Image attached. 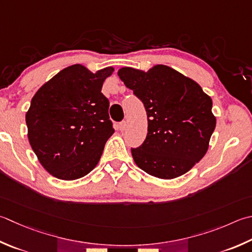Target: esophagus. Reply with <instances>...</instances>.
<instances>
[{
  "mask_svg": "<svg viewBox=\"0 0 252 252\" xmlns=\"http://www.w3.org/2000/svg\"><path fill=\"white\" fill-rule=\"evenodd\" d=\"M118 126H119V130L120 131H125L126 127V121H121Z\"/></svg>",
  "mask_w": 252,
  "mask_h": 252,
  "instance_id": "esophagus-1",
  "label": "esophagus"
}]
</instances>
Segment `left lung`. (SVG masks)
I'll return each instance as SVG.
<instances>
[{"label":"left lung","mask_w":252,"mask_h":252,"mask_svg":"<svg viewBox=\"0 0 252 252\" xmlns=\"http://www.w3.org/2000/svg\"><path fill=\"white\" fill-rule=\"evenodd\" d=\"M118 75L147 115L146 139L131 149L135 164L160 179L188 172L206 154L215 129L211 97L198 83L162 64L147 72L121 67Z\"/></svg>","instance_id":"8db88e82"}]
</instances>
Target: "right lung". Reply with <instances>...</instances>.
I'll use <instances>...</instances> for the list:
<instances>
[{
    "label": "right lung",
    "mask_w": 252,
    "mask_h": 252,
    "mask_svg": "<svg viewBox=\"0 0 252 252\" xmlns=\"http://www.w3.org/2000/svg\"><path fill=\"white\" fill-rule=\"evenodd\" d=\"M113 72L67 66L39 88L26 112L28 140L49 174L75 180L95 168L113 134L102 84Z\"/></svg>",
    "instance_id": "obj_1"
}]
</instances>
